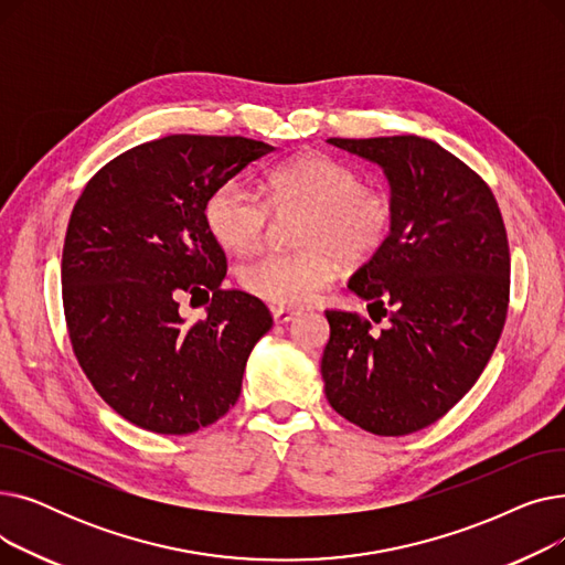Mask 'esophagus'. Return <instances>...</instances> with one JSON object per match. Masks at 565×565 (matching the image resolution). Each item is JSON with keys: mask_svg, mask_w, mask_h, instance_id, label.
<instances>
[{"mask_svg": "<svg viewBox=\"0 0 565 565\" xmlns=\"http://www.w3.org/2000/svg\"><path fill=\"white\" fill-rule=\"evenodd\" d=\"M298 316H300V311H295V309H281V307L273 309V318H275V322H279V324L290 322V320H295Z\"/></svg>", "mask_w": 565, "mask_h": 565, "instance_id": "obj_1", "label": "esophagus"}]
</instances>
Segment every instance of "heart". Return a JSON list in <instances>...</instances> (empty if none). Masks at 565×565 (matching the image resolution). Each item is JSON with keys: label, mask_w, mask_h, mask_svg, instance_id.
I'll return each mask as SVG.
<instances>
[{"label": "heart", "mask_w": 565, "mask_h": 565, "mask_svg": "<svg viewBox=\"0 0 565 565\" xmlns=\"http://www.w3.org/2000/svg\"><path fill=\"white\" fill-rule=\"evenodd\" d=\"M275 215L302 213L295 252H273L237 270L254 298L281 309H298L328 288L339 263L358 267L390 243L396 207L392 196L364 181L358 167L328 153H302L265 175V199L247 183L228 178L205 199L203 217L215 241L233 252L260 247Z\"/></svg>", "instance_id": "1"}]
</instances>
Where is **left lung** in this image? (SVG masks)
Segmentation results:
<instances>
[{"label":"left lung","instance_id":"8db88e82","mask_svg":"<svg viewBox=\"0 0 565 565\" xmlns=\"http://www.w3.org/2000/svg\"><path fill=\"white\" fill-rule=\"evenodd\" d=\"M330 143L384 169L396 222L390 243L348 281L369 316L390 324L377 334L358 311H324V396L373 435L417 433L473 387L497 348L511 292L507 226L483 178L430 139Z\"/></svg>","mask_w":565,"mask_h":565}]
</instances>
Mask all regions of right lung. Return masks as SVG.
I'll return each mask as SVG.
<instances>
[{"label": "right lung", "instance_id": "obj_1", "mask_svg": "<svg viewBox=\"0 0 565 565\" xmlns=\"http://www.w3.org/2000/svg\"><path fill=\"white\" fill-rule=\"evenodd\" d=\"M270 151L169 135L109 160L75 201L62 256L68 339L98 396L143 430L188 435L224 417L273 328L258 298L222 288L226 254L203 217L207 194ZM185 294L212 302L194 326L177 316Z\"/></svg>", "mask_w": 565, "mask_h": 565}]
</instances>
